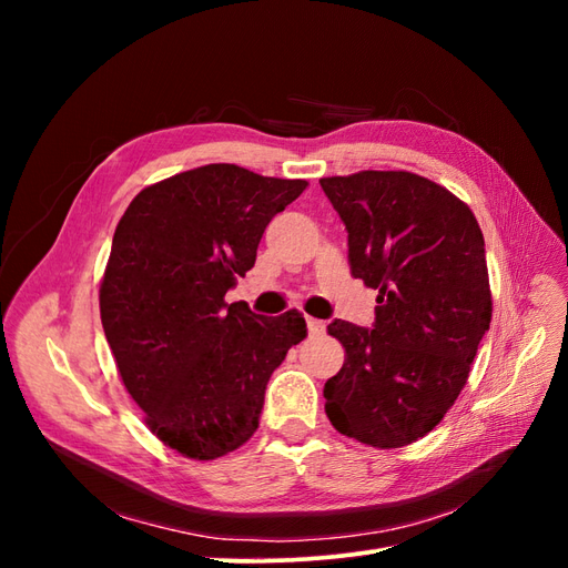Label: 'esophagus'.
Instances as JSON below:
<instances>
[{
  "label": "esophagus",
  "instance_id": "34e87169",
  "mask_svg": "<svg viewBox=\"0 0 568 568\" xmlns=\"http://www.w3.org/2000/svg\"><path fill=\"white\" fill-rule=\"evenodd\" d=\"M305 322H307V332L311 334H324V322L322 320H315V317H305Z\"/></svg>",
  "mask_w": 568,
  "mask_h": 568
}]
</instances>
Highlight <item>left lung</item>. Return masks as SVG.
Returning <instances> with one entry per match:
<instances>
[{
    "mask_svg": "<svg viewBox=\"0 0 568 568\" xmlns=\"http://www.w3.org/2000/svg\"><path fill=\"white\" fill-rule=\"evenodd\" d=\"M348 230L351 274L376 296L374 329L334 320L346 359L324 384L338 434L403 448L445 417L493 317L486 246L471 209L407 170L320 180Z\"/></svg>",
    "mask_w": 568,
    "mask_h": 568,
    "instance_id": "left-lung-1",
    "label": "left lung"
}]
</instances>
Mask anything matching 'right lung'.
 <instances>
[{
    "instance_id": "add662e5",
    "label": "right lung",
    "mask_w": 568,
    "mask_h": 568,
    "mask_svg": "<svg viewBox=\"0 0 568 568\" xmlns=\"http://www.w3.org/2000/svg\"><path fill=\"white\" fill-rule=\"evenodd\" d=\"M305 186L211 163L144 186L118 222L101 324L151 434L189 459L242 448L272 372L307 334L298 311L261 317L225 301L267 222Z\"/></svg>"
}]
</instances>
